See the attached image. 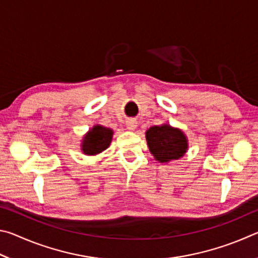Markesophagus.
I'll return each mask as SVG.
<instances>
[{"instance_id": "1", "label": "esophagus", "mask_w": 258, "mask_h": 258, "mask_svg": "<svg viewBox=\"0 0 258 258\" xmlns=\"http://www.w3.org/2000/svg\"><path fill=\"white\" fill-rule=\"evenodd\" d=\"M137 126H138V123L134 119H128L127 121H126V127H127V130H130V131L135 130L137 128Z\"/></svg>"}]
</instances>
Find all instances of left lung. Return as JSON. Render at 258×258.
I'll return each instance as SVG.
<instances>
[{
	"mask_svg": "<svg viewBox=\"0 0 258 258\" xmlns=\"http://www.w3.org/2000/svg\"><path fill=\"white\" fill-rule=\"evenodd\" d=\"M148 147L156 160L168 163L185 154L187 143L182 131L169 125L152 126L146 133Z\"/></svg>",
	"mask_w": 258,
	"mask_h": 258,
	"instance_id": "left-lung-1",
	"label": "left lung"
}]
</instances>
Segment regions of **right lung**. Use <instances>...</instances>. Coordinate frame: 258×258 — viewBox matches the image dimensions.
<instances>
[{
  "mask_svg": "<svg viewBox=\"0 0 258 258\" xmlns=\"http://www.w3.org/2000/svg\"><path fill=\"white\" fill-rule=\"evenodd\" d=\"M112 131L97 125L85 135L83 140L82 150L86 155H97L106 150L111 142Z\"/></svg>",
  "mask_w": 258,
  "mask_h": 258,
  "instance_id": "add662e5",
  "label": "right lung"
}]
</instances>
